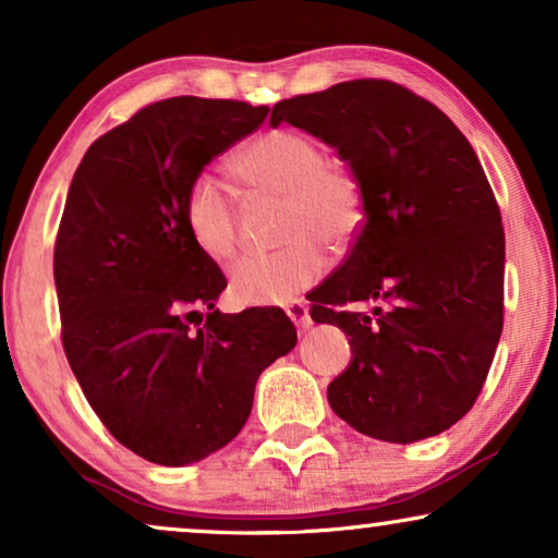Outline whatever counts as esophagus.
I'll list each match as a JSON object with an SVG mask.
<instances>
[{"mask_svg": "<svg viewBox=\"0 0 558 558\" xmlns=\"http://www.w3.org/2000/svg\"><path fill=\"white\" fill-rule=\"evenodd\" d=\"M287 315L296 327H300V330H310V327H312L307 302H289L287 304Z\"/></svg>", "mask_w": 558, "mask_h": 558, "instance_id": "34e87169", "label": "esophagus"}]
</instances>
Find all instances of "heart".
<instances>
[{
  "mask_svg": "<svg viewBox=\"0 0 558 558\" xmlns=\"http://www.w3.org/2000/svg\"><path fill=\"white\" fill-rule=\"evenodd\" d=\"M231 167L258 193L284 195L281 239L287 241L269 254L243 256L231 271V292L251 307L292 302L325 274V241L342 248L361 233V180L345 165L325 159L319 142L294 129H269L254 136L235 151ZM182 218L203 254L216 262L235 254L239 208L218 178L203 172L190 182Z\"/></svg>",
  "mask_w": 558,
  "mask_h": 558,
  "instance_id": "1",
  "label": "heart"
}]
</instances>
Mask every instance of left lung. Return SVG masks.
Segmentation results:
<instances>
[{
  "mask_svg": "<svg viewBox=\"0 0 558 558\" xmlns=\"http://www.w3.org/2000/svg\"><path fill=\"white\" fill-rule=\"evenodd\" d=\"M338 151L363 185L345 262L312 292V319L348 335L327 386L342 422L411 445L475 403L502 332L506 233L483 165L437 106L391 81H345L271 109ZM373 301L371 313L332 306Z\"/></svg>",
  "mask_w": 558,
  "mask_h": 558,
  "instance_id": "obj_1",
  "label": "left lung"
}]
</instances>
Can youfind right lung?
Returning a JSON list of instances; mask_svg holds the SVG:
<instances>
[{
	"label": "right lung",
	"instance_id": "right-lung-1",
	"mask_svg": "<svg viewBox=\"0 0 558 558\" xmlns=\"http://www.w3.org/2000/svg\"><path fill=\"white\" fill-rule=\"evenodd\" d=\"M266 113L197 96L144 106L68 187L52 258L68 363L106 429L167 468L226 447L262 371L296 345L277 307L216 310L226 277L182 218L190 182Z\"/></svg>",
	"mask_w": 558,
	"mask_h": 558
}]
</instances>
